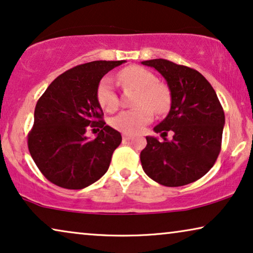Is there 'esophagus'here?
I'll list each match as a JSON object with an SVG mask.
<instances>
[{"mask_svg": "<svg viewBox=\"0 0 253 253\" xmlns=\"http://www.w3.org/2000/svg\"><path fill=\"white\" fill-rule=\"evenodd\" d=\"M132 136L131 134H127V133H123V140H130Z\"/></svg>", "mask_w": 253, "mask_h": 253, "instance_id": "obj_1", "label": "esophagus"}]
</instances>
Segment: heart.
Segmentation results:
<instances>
[{
	"mask_svg": "<svg viewBox=\"0 0 253 253\" xmlns=\"http://www.w3.org/2000/svg\"><path fill=\"white\" fill-rule=\"evenodd\" d=\"M119 81L124 88L137 91L134 98L137 108L124 110L114 117L112 124L116 130L127 134L138 133L153 121V112L164 114L169 109L170 91L165 84L158 82L157 76L152 71L139 65H131L119 72ZM96 100L100 107L108 113L119 108V96L113 79L108 76L99 82Z\"/></svg>",
	"mask_w": 253,
	"mask_h": 253,
	"instance_id": "b5f03b06",
	"label": "heart"
}]
</instances>
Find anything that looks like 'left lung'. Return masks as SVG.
<instances>
[{
  "label": "left lung",
  "mask_w": 253,
  "mask_h": 253,
  "mask_svg": "<svg viewBox=\"0 0 253 253\" xmlns=\"http://www.w3.org/2000/svg\"><path fill=\"white\" fill-rule=\"evenodd\" d=\"M141 64L154 68L166 79L171 105L154 131L164 141L147 136L140 161L148 177L165 186H182L203 177L221 151L224 113L216 93L195 69L155 58ZM168 130L173 139L164 137Z\"/></svg>",
  "instance_id": "left-lung-1"
}]
</instances>
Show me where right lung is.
<instances>
[{"label":"right lung","instance_id":"1","mask_svg":"<svg viewBox=\"0 0 253 253\" xmlns=\"http://www.w3.org/2000/svg\"><path fill=\"white\" fill-rule=\"evenodd\" d=\"M124 62L93 61L77 65L58 76L38 100L27 145L48 181L79 190L108 170L122 136L103 122L96 87L107 72ZM89 126L102 127L94 140L85 136Z\"/></svg>","mask_w":253,"mask_h":253}]
</instances>
